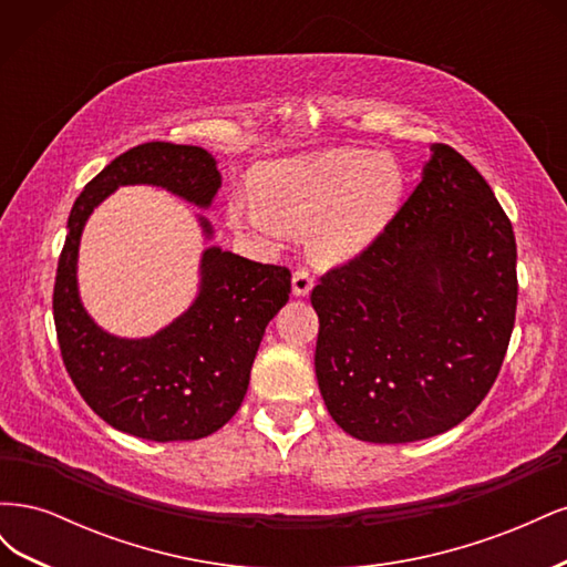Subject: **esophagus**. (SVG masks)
Listing matches in <instances>:
<instances>
[{
    "instance_id": "1",
    "label": "esophagus",
    "mask_w": 567,
    "mask_h": 567,
    "mask_svg": "<svg viewBox=\"0 0 567 567\" xmlns=\"http://www.w3.org/2000/svg\"><path fill=\"white\" fill-rule=\"evenodd\" d=\"M315 286V277L307 269H296L293 271V293L296 296H307Z\"/></svg>"
}]
</instances>
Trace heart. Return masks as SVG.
Wrapping results in <instances>:
<instances>
[{
    "label": "heart",
    "mask_w": 567,
    "mask_h": 567,
    "mask_svg": "<svg viewBox=\"0 0 567 567\" xmlns=\"http://www.w3.org/2000/svg\"><path fill=\"white\" fill-rule=\"evenodd\" d=\"M406 177L388 153L331 148L277 161L255 175V200L236 196L227 217L262 236L310 231L319 262H342L364 250L400 210Z\"/></svg>",
    "instance_id": "b5f03b06"
}]
</instances>
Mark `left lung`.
<instances>
[{"label":"left lung","mask_w":567,"mask_h":567,"mask_svg":"<svg viewBox=\"0 0 567 567\" xmlns=\"http://www.w3.org/2000/svg\"><path fill=\"white\" fill-rule=\"evenodd\" d=\"M317 381L357 440L450 431L487 398L516 323V236L489 184L447 144L390 225L312 288Z\"/></svg>","instance_id":"1"}]
</instances>
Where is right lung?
Masks as SVG:
<instances>
[{
  "label": "right lung",
  "mask_w": 567,
  "mask_h": 567,
  "mask_svg": "<svg viewBox=\"0 0 567 567\" xmlns=\"http://www.w3.org/2000/svg\"><path fill=\"white\" fill-rule=\"evenodd\" d=\"M156 184L208 208L221 184L200 146L151 142L111 161L78 196L54 284V323L68 375L115 431L153 442L198 440L241 406L269 319L288 302L290 271L219 248L203 252L200 296L177 321L144 340L104 333L78 296L84 221L117 186ZM210 234L208 221H200Z\"/></svg>",
  "instance_id": "obj_1"
}]
</instances>
